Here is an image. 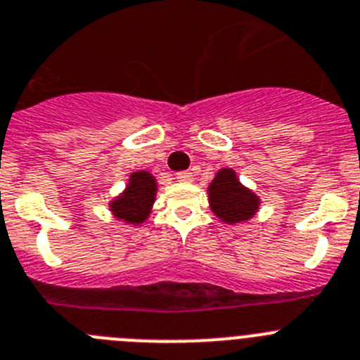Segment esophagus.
I'll return each instance as SVG.
<instances>
[{"instance_id": "esophagus-1", "label": "esophagus", "mask_w": 360, "mask_h": 360, "mask_svg": "<svg viewBox=\"0 0 360 360\" xmlns=\"http://www.w3.org/2000/svg\"><path fill=\"white\" fill-rule=\"evenodd\" d=\"M176 179L181 181V183H190L193 179V176L190 172H177Z\"/></svg>"}]
</instances>
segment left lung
Wrapping results in <instances>:
<instances>
[{"mask_svg": "<svg viewBox=\"0 0 360 360\" xmlns=\"http://www.w3.org/2000/svg\"><path fill=\"white\" fill-rule=\"evenodd\" d=\"M212 212L224 224H240L252 219L260 208V197L240 183L233 168H220L208 186Z\"/></svg>", "mask_w": 360, "mask_h": 360, "instance_id": "1", "label": "left lung"}]
</instances>
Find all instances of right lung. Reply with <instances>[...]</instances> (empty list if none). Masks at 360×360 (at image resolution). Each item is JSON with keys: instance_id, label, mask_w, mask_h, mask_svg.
I'll use <instances>...</instances> for the list:
<instances>
[{"instance_id": "right-lung-1", "label": "right lung", "mask_w": 360, "mask_h": 360, "mask_svg": "<svg viewBox=\"0 0 360 360\" xmlns=\"http://www.w3.org/2000/svg\"><path fill=\"white\" fill-rule=\"evenodd\" d=\"M156 193V177L147 170L132 172L124 192L109 202V210L115 219L122 220L125 224L140 226L150 215Z\"/></svg>"}]
</instances>
